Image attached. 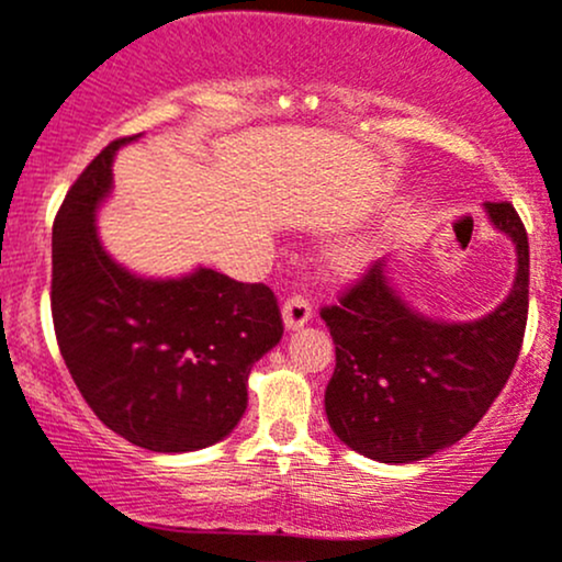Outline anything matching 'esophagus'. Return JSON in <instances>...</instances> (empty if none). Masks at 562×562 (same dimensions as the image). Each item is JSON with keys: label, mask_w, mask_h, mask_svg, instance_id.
Segmentation results:
<instances>
[{"label": "esophagus", "mask_w": 562, "mask_h": 562, "mask_svg": "<svg viewBox=\"0 0 562 562\" xmlns=\"http://www.w3.org/2000/svg\"><path fill=\"white\" fill-rule=\"evenodd\" d=\"M312 319V306L310 301L301 299V295H293L282 304V323H285L288 330H299L304 328L306 323Z\"/></svg>", "instance_id": "esophagus-1"}]
</instances>
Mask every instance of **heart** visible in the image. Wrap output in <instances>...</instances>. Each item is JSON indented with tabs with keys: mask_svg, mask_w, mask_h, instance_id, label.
Instances as JSON below:
<instances>
[{
	"mask_svg": "<svg viewBox=\"0 0 562 562\" xmlns=\"http://www.w3.org/2000/svg\"><path fill=\"white\" fill-rule=\"evenodd\" d=\"M371 258L373 248L368 245V239L351 237L341 239V243L330 245V248L325 250V267H328L330 274L336 277H355L371 263Z\"/></svg>",
	"mask_w": 562,
	"mask_h": 562,
	"instance_id": "b5f03b06",
	"label": "heart"
}]
</instances>
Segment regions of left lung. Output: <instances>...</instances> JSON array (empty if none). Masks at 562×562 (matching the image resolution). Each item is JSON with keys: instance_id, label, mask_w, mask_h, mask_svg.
Segmentation results:
<instances>
[{"instance_id": "1", "label": "left lung", "mask_w": 562, "mask_h": 562, "mask_svg": "<svg viewBox=\"0 0 562 562\" xmlns=\"http://www.w3.org/2000/svg\"><path fill=\"white\" fill-rule=\"evenodd\" d=\"M483 207L517 256L493 312L464 323L427 317L400 295L390 258L319 312L336 344L325 413L351 451L381 464L427 459L472 431L507 384L528 319V234L509 202Z\"/></svg>"}]
</instances>
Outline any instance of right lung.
<instances>
[{"mask_svg":"<svg viewBox=\"0 0 562 562\" xmlns=\"http://www.w3.org/2000/svg\"><path fill=\"white\" fill-rule=\"evenodd\" d=\"M109 144L53 224V323L85 403L111 431L157 453L224 440L248 408L250 368L282 338L274 293L196 267L144 277L103 248L98 211L114 189Z\"/></svg>","mask_w":562,"mask_h":562,"instance_id":"obj_1","label":"right lung"}]
</instances>
